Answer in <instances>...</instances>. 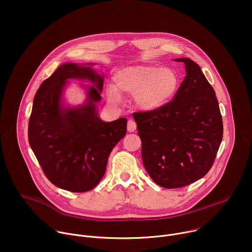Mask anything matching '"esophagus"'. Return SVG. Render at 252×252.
<instances>
[{
    "instance_id": "esophagus-1",
    "label": "esophagus",
    "mask_w": 252,
    "mask_h": 252,
    "mask_svg": "<svg viewBox=\"0 0 252 252\" xmlns=\"http://www.w3.org/2000/svg\"><path fill=\"white\" fill-rule=\"evenodd\" d=\"M135 129H136L135 122L132 121V120H128V122H127V130L129 132H133Z\"/></svg>"
}]
</instances>
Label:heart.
Here are the masks:
<instances>
[{
	"mask_svg": "<svg viewBox=\"0 0 252 252\" xmlns=\"http://www.w3.org/2000/svg\"><path fill=\"white\" fill-rule=\"evenodd\" d=\"M116 87L106 88V96L118 104L121 93L133 95V103L142 112H155L166 105L177 94L182 77L173 67L152 64L131 65L115 75Z\"/></svg>",
	"mask_w": 252,
	"mask_h": 252,
	"instance_id": "b5f03b06",
	"label": "heart"
}]
</instances>
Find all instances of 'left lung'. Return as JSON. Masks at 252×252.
I'll return each mask as SVG.
<instances>
[{
    "instance_id": "1",
    "label": "left lung",
    "mask_w": 252,
    "mask_h": 252,
    "mask_svg": "<svg viewBox=\"0 0 252 252\" xmlns=\"http://www.w3.org/2000/svg\"><path fill=\"white\" fill-rule=\"evenodd\" d=\"M187 76L177 94L155 112L133 114L141 158L153 181L165 189L189 186L211 168L223 134L214 90L199 65L188 58Z\"/></svg>"
}]
</instances>
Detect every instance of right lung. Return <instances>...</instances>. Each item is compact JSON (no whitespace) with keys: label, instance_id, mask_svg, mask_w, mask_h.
I'll use <instances>...</instances> for the list:
<instances>
[{"label":"right lung","instance_id":"right-lung-1","mask_svg":"<svg viewBox=\"0 0 252 252\" xmlns=\"http://www.w3.org/2000/svg\"><path fill=\"white\" fill-rule=\"evenodd\" d=\"M94 64V63H88ZM90 80L86 103L64 108L61 103L66 81ZM103 77L91 66L63 63L35 93L29 121L30 146L45 175L56 187L71 192L93 189L102 178L107 159L126 133V119L105 123L96 113Z\"/></svg>","mask_w":252,"mask_h":252}]
</instances>
